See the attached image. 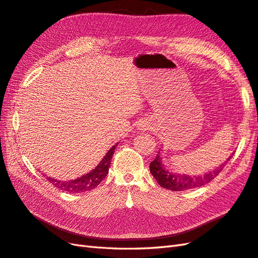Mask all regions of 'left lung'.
Here are the masks:
<instances>
[{"instance_id": "left-lung-1", "label": "left lung", "mask_w": 258, "mask_h": 258, "mask_svg": "<svg viewBox=\"0 0 258 258\" xmlns=\"http://www.w3.org/2000/svg\"><path fill=\"white\" fill-rule=\"evenodd\" d=\"M231 155L228 159L221 163L219 167H217L213 171L202 174V175H190V174H183L169 171L166 166L162 162V158L160 155V151L158 153L156 159L150 162V172L153 176L159 183V185L163 188H167L170 190H186L190 188H195L198 186L205 185V184L213 181L215 177L220 173V171L226 166L228 160L231 159Z\"/></svg>"}]
</instances>
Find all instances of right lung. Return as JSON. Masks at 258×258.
<instances>
[{"label": "right lung", "mask_w": 258, "mask_h": 258, "mask_svg": "<svg viewBox=\"0 0 258 258\" xmlns=\"http://www.w3.org/2000/svg\"><path fill=\"white\" fill-rule=\"evenodd\" d=\"M117 144H115L113 147H111L103 159L98 163V166L92 169L90 172L82 175L81 177H77L75 180H70V181H62L54 179L52 176H48L47 174H43L50 183L53 184L55 187L58 189L63 190V192L68 193H84V192H89V190L96 188L101 181L107 176L109 172V167L111 164L112 156L114 154L115 147Z\"/></svg>", "instance_id": "obj_1"}]
</instances>
